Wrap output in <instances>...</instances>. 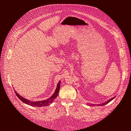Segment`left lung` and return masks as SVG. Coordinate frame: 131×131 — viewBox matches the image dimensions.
Here are the masks:
<instances>
[{"label": "left lung", "instance_id": "1", "mask_svg": "<svg viewBox=\"0 0 131 131\" xmlns=\"http://www.w3.org/2000/svg\"><path fill=\"white\" fill-rule=\"evenodd\" d=\"M116 97V96H115ZM115 97H113V98H112L111 99H110V100H108L106 102H105V103H102V104H97V105H98V106H102V105H105V104H108V103H109L110 101H112L113 99H114L115 98ZM90 105H94L95 104H90Z\"/></svg>", "mask_w": 131, "mask_h": 131}]
</instances>
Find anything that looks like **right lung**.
I'll return each instance as SVG.
<instances>
[{
  "instance_id": "1",
  "label": "right lung",
  "mask_w": 131,
  "mask_h": 131,
  "mask_svg": "<svg viewBox=\"0 0 131 131\" xmlns=\"http://www.w3.org/2000/svg\"><path fill=\"white\" fill-rule=\"evenodd\" d=\"M60 84H61V81H59L57 85V88L55 90L54 93L52 95V96H51L49 98L47 99L46 100H43L41 101H31L28 100V99L23 98L21 96H20L18 93L15 91L16 96L18 97V98L21 101H22L23 103H25V104L31 105L32 106H36V107H41V106H48L50 103H52L53 100L56 98L57 96L59 91V89H60Z\"/></svg>"
}]
</instances>
